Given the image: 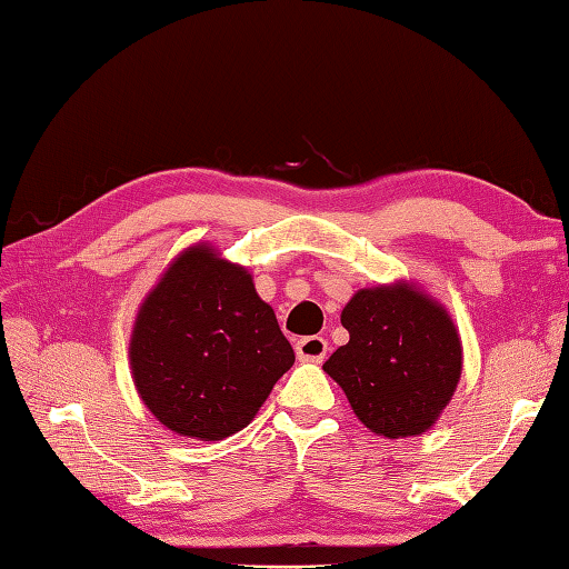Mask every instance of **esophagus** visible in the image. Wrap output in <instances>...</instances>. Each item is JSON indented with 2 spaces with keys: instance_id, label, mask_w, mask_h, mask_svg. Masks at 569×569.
Here are the masks:
<instances>
[{
  "instance_id": "1",
  "label": "esophagus",
  "mask_w": 569,
  "mask_h": 569,
  "mask_svg": "<svg viewBox=\"0 0 569 569\" xmlns=\"http://www.w3.org/2000/svg\"><path fill=\"white\" fill-rule=\"evenodd\" d=\"M297 357L301 359V362H323L326 359V352H328V342L323 338L318 336H311V338H301L297 342Z\"/></svg>"
}]
</instances>
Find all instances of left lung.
I'll use <instances>...</instances> for the list:
<instances>
[{
    "label": "left lung",
    "mask_w": 569,
    "mask_h": 569,
    "mask_svg": "<svg viewBox=\"0 0 569 569\" xmlns=\"http://www.w3.org/2000/svg\"><path fill=\"white\" fill-rule=\"evenodd\" d=\"M340 323L350 340L323 371L348 396L357 420L386 439L432 429L463 369L459 328L445 303L396 280L357 289Z\"/></svg>",
    "instance_id": "8db88e82"
}]
</instances>
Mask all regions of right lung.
I'll list each match as a JSON object with an SVG mask.
<instances>
[{"label": "right lung", "mask_w": 569, "mask_h": 569, "mask_svg": "<svg viewBox=\"0 0 569 569\" xmlns=\"http://www.w3.org/2000/svg\"><path fill=\"white\" fill-rule=\"evenodd\" d=\"M134 389L178 437L219 441L251 425L295 365L253 274L212 243L180 251L140 303L130 336Z\"/></svg>", "instance_id": "add662e5"}]
</instances>
